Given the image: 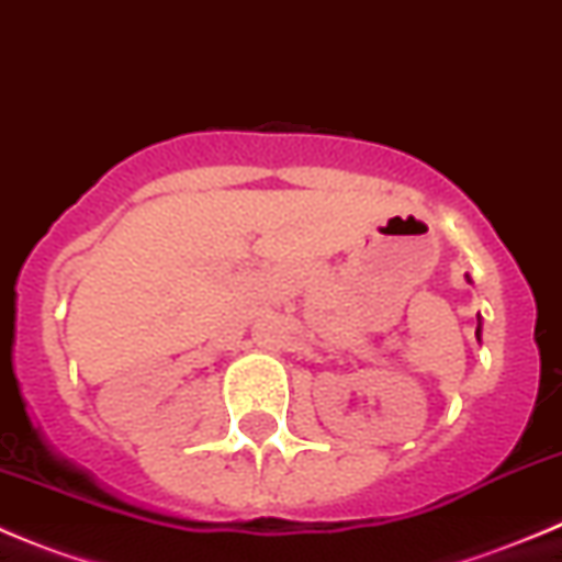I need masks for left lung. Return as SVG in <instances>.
Returning <instances> with one entry per match:
<instances>
[{
  "instance_id": "obj_1",
  "label": "left lung",
  "mask_w": 562,
  "mask_h": 562,
  "mask_svg": "<svg viewBox=\"0 0 562 562\" xmlns=\"http://www.w3.org/2000/svg\"><path fill=\"white\" fill-rule=\"evenodd\" d=\"M468 282H470V277H468ZM476 338H479V341H482V316H479V327H476Z\"/></svg>"
}]
</instances>
